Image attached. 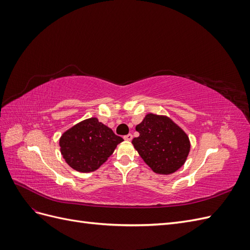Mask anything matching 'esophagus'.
Masks as SVG:
<instances>
[{"instance_id":"34e87169","label":"esophagus","mask_w":250,"mask_h":250,"mask_svg":"<svg viewBox=\"0 0 250 250\" xmlns=\"http://www.w3.org/2000/svg\"><path fill=\"white\" fill-rule=\"evenodd\" d=\"M124 140L125 141H131L132 140V134H130V133L129 134H126L125 137H124Z\"/></svg>"}]
</instances>
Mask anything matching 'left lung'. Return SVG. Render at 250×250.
I'll return each mask as SVG.
<instances>
[{"label":"left lung","mask_w":250,"mask_h":250,"mask_svg":"<svg viewBox=\"0 0 250 250\" xmlns=\"http://www.w3.org/2000/svg\"><path fill=\"white\" fill-rule=\"evenodd\" d=\"M135 130L140 135L132 140V145L153 172L169 175L185 165L191 143L172 119L150 112Z\"/></svg>","instance_id":"obj_1"}]
</instances>
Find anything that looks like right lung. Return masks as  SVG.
<instances>
[{"label": "right lung", "instance_id": "obj_1", "mask_svg": "<svg viewBox=\"0 0 250 250\" xmlns=\"http://www.w3.org/2000/svg\"><path fill=\"white\" fill-rule=\"evenodd\" d=\"M123 141L97 118H89L64 131L59 139V146L72 169L89 173L100 168Z\"/></svg>", "mask_w": 250, "mask_h": 250}]
</instances>
